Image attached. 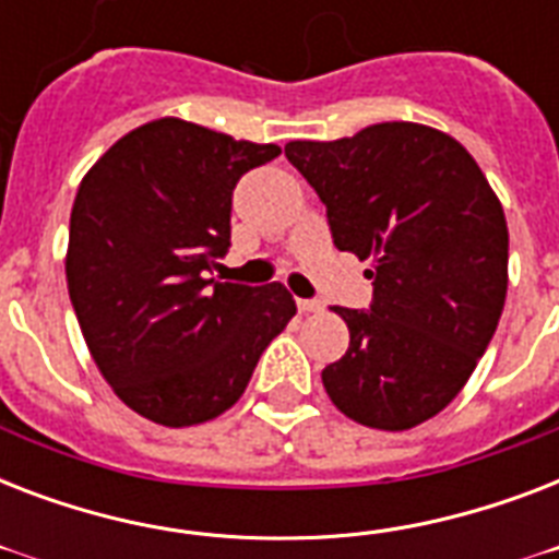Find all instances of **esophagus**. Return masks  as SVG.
Masks as SVG:
<instances>
[{
  "mask_svg": "<svg viewBox=\"0 0 559 559\" xmlns=\"http://www.w3.org/2000/svg\"><path fill=\"white\" fill-rule=\"evenodd\" d=\"M296 305H298V310H301V313H322V310H324L322 301H316V298H298Z\"/></svg>",
  "mask_w": 559,
  "mask_h": 559,
  "instance_id": "esophagus-1",
  "label": "esophagus"
}]
</instances>
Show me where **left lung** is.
Instances as JSON below:
<instances>
[{
	"label": "left lung",
	"instance_id": "left-lung-1",
	"mask_svg": "<svg viewBox=\"0 0 559 559\" xmlns=\"http://www.w3.org/2000/svg\"><path fill=\"white\" fill-rule=\"evenodd\" d=\"M284 153L324 202L336 249L371 261V310L333 307L350 345L322 371L328 397L371 429L424 424L464 389L502 316V202L464 144L412 121Z\"/></svg>",
	"mask_w": 559,
	"mask_h": 559
}]
</instances>
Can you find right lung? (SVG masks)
I'll use <instances>...</instances> for the list:
<instances>
[{
    "mask_svg": "<svg viewBox=\"0 0 559 559\" xmlns=\"http://www.w3.org/2000/svg\"><path fill=\"white\" fill-rule=\"evenodd\" d=\"M278 144L235 142L182 118L118 139L81 179L66 284L118 400L170 429L214 420L296 316L284 284L209 278L231 237V191Z\"/></svg>",
    "mask_w": 559,
    "mask_h": 559,
    "instance_id": "add662e5",
    "label": "right lung"
}]
</instances>
